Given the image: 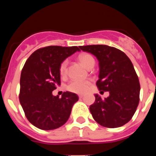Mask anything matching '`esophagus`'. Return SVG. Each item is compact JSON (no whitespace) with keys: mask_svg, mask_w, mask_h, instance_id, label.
<instances>
[{"mask_svg":"<svg viewBox=\"0 0 156 156\" xmlns=\"http://www.w3.org/2000/svg\"><path fill=\"white\" fill-rule=\"evenodd\" d=\"M78 97H79V98H83V97H84V95H83V94H79Z\"/></svg>","mask_w":156,"mask_h":156,"instance_id":"1","label":"esophagus"}]
</instances>
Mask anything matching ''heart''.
Masks as SVG:
<instances>
[{
  "instance_id": "heart-1",
  "label": "heart",
  "mask_w": 156,
  "mask_h": 156,
  "mask_svg": "<svg viewBox=\"0 0 156 156\" xmlns=\"http://www.w3.org/2000/svg\"><path fill=\"white\" fill-rule=\"evenodd\" d=\"M78 59L87 69L95 64L94 57L88 53L80 54L78 56ZM67 66H68L67 60H64L59 66V74L61 76L64 77L66 75ZM90 84L91 82L88 80H72L67 86V89L71 92L76 93V94H84L88 90Z\"/></svg>"
}]
</instances>
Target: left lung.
I'll use <instances>...</instances> for the list:
<instances>
[{
  "instance_id": "8db88e82",
  "label": "left lung",
  "mask_w": 156,
  "mask_h": 156,
  "mask_svg": "<svg viewBox=\"0 0 156 156\" xmlns=\"http://www.w3.org/2000/svg\"><path fill=\"white\" fill-rule=\"evenodd\" d=\"M79 48L97 57L100 68L97 86L109 92L104 100L95 94V102L90 106L93 118L103 127L123 126L133 117L140 101V85L131 61L122 50L107 45Z\"/></svg>"
}]
</instances>
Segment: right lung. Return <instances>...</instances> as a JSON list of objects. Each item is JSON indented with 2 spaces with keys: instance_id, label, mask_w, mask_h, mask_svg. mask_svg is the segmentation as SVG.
<instances>
[{
  "instance_id": "right-lung-1",
  "label": "right lung",
  "mask_w": 156,
  "mask_h": 156,
  "mask_svg": "<svg viewBox=\"0 0 156 156\" xmlns=\"http://www.w3.org/2000/svg\"><path fill=\"white\" fill-rule=\"evenodd\" d=\"M80 49L76 46H49L34 51L26 60L20 77V101L30 123L44 130H54L68 121L78 100L74 93L61 98L52 91L60 85L59 66Z\"/></svg>"
}]
</instances>
